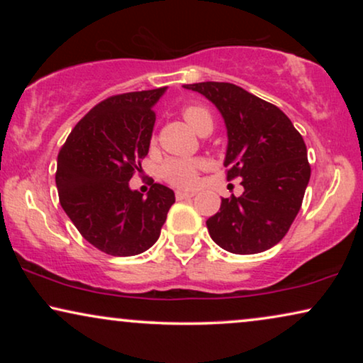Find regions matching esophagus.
I'll use <instances>...</instances> for the list:
<instances>
[{"label": "esophagus", "mask_w": 363, "mask_h": 363, "mask_svg": "<svg viewBox=\"0 0 363 363\" xmlns=\"http://www.w3.org/2000/svg\"><path fill=\"white\" fill-rule=\"evenodd\" d=\"M193 195H195V193H191V191H180V190L175 193L177 200H186V198H191Z\"/></svg>", "instance_id": "1"}]
</instances>
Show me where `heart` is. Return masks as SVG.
Segmentation results:
<instances>
[{
    "mask_svg": "<svg viewBox=\"0 0 363 363\" xmlns=\"http://www.w3.org/2000/svg\"><path fill=\"white\" fill-rule=\"evenodd\" d=\"M182 116L188 125L196 132H200L205 125H213V117L210 111L201 106H188L182 111ZM200 167L201 162L198 160H180V158H173V160L163 163L160 175L168 183H172V185L180 188H190L195 185Z\"/></svg>",
    "mask_w": 363,
    "mask_h": 363,
    "instance_id": "1",
    "label": "heart"
}]
</instances>
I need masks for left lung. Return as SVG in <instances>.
I'll use <instances>...</instances> for the list:
<instances>
[{
    "instance_id": "1",
    "label": "left lung",
    "mask_w": 363,
    "mask_h": 363,
    "mask_svg": "<svg viewBox=\"0 0 363 363\" xmlns=\"http://www.w3.org/2000/svg\"><path fill=\"white\" fill-rule=\"evenodd\" d=\"M215 104L225 118L226 178H242L241 196L221 198L208 218L211 240L235 255L277 245L301 210L311 165L304 138L281 108L230 82L183 86Z\"/></svg>"
}]
</instances>
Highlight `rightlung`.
<instances>
[{
  "label": "right lung",
  "instance_id": "1",
  "mask_svg": "<svg viewBox=\"0 0 363 363\" xmlns=\"http://www.w3.org/2000/svg\"><path fill=\"white\" fill-rule=\"evenodd\" d=\"M167 87L112 96L89 111L57 155L62 210L77 231L111 256H135L155 245L175 193L153 183L147 198L128 182L140 170Z\"/></svg>",
  "mask_w": 363,
  "mask_h": 363
}]
</instances>
